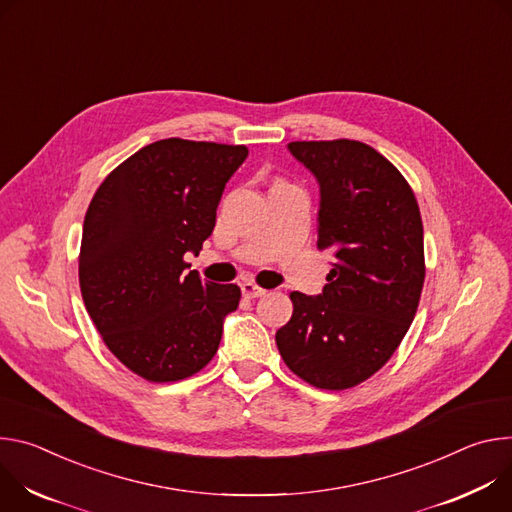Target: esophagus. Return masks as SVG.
I'll use <instances>...</instances> for the list:
<instances>
[{
    "label": "esophagus",
    "mask_w": 512,
    "mask_h": 512,
    "mask_svg": "<svg viewBox=\"0 0 512 512\" xmlns=\"http://www.w3.org/2000/svg\"><path fill=\"white\" fill-rule=\"evenodd\" d=\"M266 291L262 289V287H258L256 282H252V280H246V282H242V295L246 297V299H256V297H262Z\"/></svg>",
    "instance_id": "esophagus-1"
}]
</instances>
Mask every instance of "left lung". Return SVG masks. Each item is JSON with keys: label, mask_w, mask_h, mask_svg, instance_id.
<instances>
[{"label": "left lung", "mask_w": 512, "mask_h": 512, "mask_svg": "<svg viewBox=\"0 0 512 512\" xmlns=\"http://www.w3.org/2000/svg\"><path fill=\"white\" fill-rule=\"evenodd\" d=\"M321 187L317 250L333 258L319 297L291 293L276 331L285 364L323 390L376 374L409 331L425 282L417 197L390 160L358 140L291 142Z\"/></svg>", "instance_id": "8db88e82"}]
</instances>
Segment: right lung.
<instances>
[{"label": "right lung", "instance_id": "obj_1", "mask_svg": "<svg viewBox=\"0 0 512 512\" xmlns=\"http://www.w3.org/2000/svg\"><path fill=\"white\" fill-rule=\"evenodd\" d=\"M242 144L166 138L140 148L103 179L83 221L79 285L103 344L148 382H177L215 356L238 285L201 280L185 254L215 227Z\"/></svg>", "mask_w": 512, "mask_h": 512}]
</instances>
